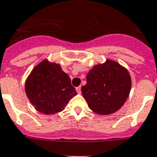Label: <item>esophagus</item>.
<instances>
[{
    "label": "esophagus",
    "instance_id": "1",
    "mask_svg": "<svg viewBox=\"0 0 157 157\" xmlns=\"http://www.w3.org/2000/svg\"><path fill=\"white\" fill-rule=\"evenodd\" d=\"M76 91H77L78 93H81V86L76 87Z\"/></svg>",
    "mask_w": 157,
    "mask_h": 157
}]
</instances>
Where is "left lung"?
<instances>
[{
	"label": "left lung",
	"instance_id": "obj_1",
	"mask_svg": "<svg viewBox=\"0 0 157 157\" xmlns=\"http://www.w3.org/2000/svg\"><path fill=\"white\" fill-rule=\"evenodd\" d=\"M130 89L131 78L128 70L117 62L107 59L90 70L87 84L81 90L92 111L99 115H110L124 104Z\"/></svg>",
	"mask_w": 157,
	"mask_h": 157
}]
</instances>
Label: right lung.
<instances>
[{"label":"right lung","instance_id":"1","mask_svg":"<svg viewBox=\"0 0 157 157\" xmlns=\"http://www.w3.org/2000/svg\"><path fill=\"white\" fill-rule=\"evenodd\" d=\"M28 98L39 112H60L77 94L71 80L60 65L44 59L32 70L25 82Z\"/></svg>","mask_w":157,"mask_h":157}]
</instances>
